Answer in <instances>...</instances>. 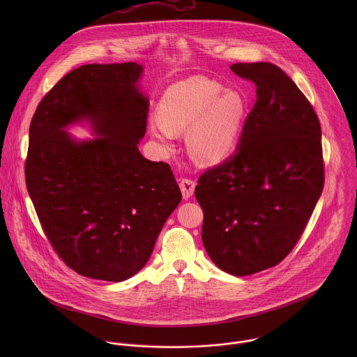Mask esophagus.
<instances>
[{
  "label": "esophagus",
  "instance_id": "34e87169",
  "mask_svg": "<svg viewBox=\"0 0 357 357\" xmlns=\"http://www.w3.org/2000/svg\"><path fill=\"white\" fill-rule=\"evenodd\" d=\"M195 185H197V183L194 180H191V178H181L180 190L183 192V198L184 199H188V198L192 197V194L195 191Z\"/></svg>",
  "mask_w": 357,
  "mask_h": 357
}]
</instances>
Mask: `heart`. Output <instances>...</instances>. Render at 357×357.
Masks as SVG:
<instances>
[{
	"label": "heart",
	"instance_id": "obj_1",
	"mask_svg": "<svg viewBox=\"0 0 357 357\" xmlns=\"http://www.w3.org/2000/svg\"><path fill=\"white\" fill-rule=\"evenodd\" d=\"M195 77L169 88L158 107L159 121L150 123V132L170 150L176 133L188 129V147L202 163H218L234 151L246 102L235 89Z\"/></svg>",
	"mask_w": 357,
	"mask_h": 357
}]
</instances>
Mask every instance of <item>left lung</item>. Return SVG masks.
Here are the masks:
<instances>
[{"label":"left lung","mask_w":357,"mask_h":357,"mask_svg":"<svg viewBox=\"0 0 357 357\" xmlns=\"http://www.w3.org/2000/svg\"><path fill=\"white\" fill-rule=\"evenodd\" d=\"M231 70L255 85L239 147L198 178L202 241L222 271L246 276L282 262L300 241L324 185L319 118L293 79L268 61Z\"/></svg>","instance_id":"obj_1"}]
</instances>
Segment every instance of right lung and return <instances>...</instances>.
<instances>
[{
    "instance_id": "right-lung-1",
    "label": "right lung",
    "mask_w": 357,
    "mask_h": 357,
    "mask_svg": "<svg viewBox=\"0 0 357 357\" xmlns=\"http://www.w3.org/2000/svg\"><path fill=\"white\" fill-rule=\"evenodd\" d=\"M142 71L133 61L81 66L43 98L30 123L29 195L53 250L86 278L137 273L181 201L170 166L137 147L149 115L135 85ZM84 116L102 137L75 144L62 128Z\"/></svg>"
}]
</instances>
